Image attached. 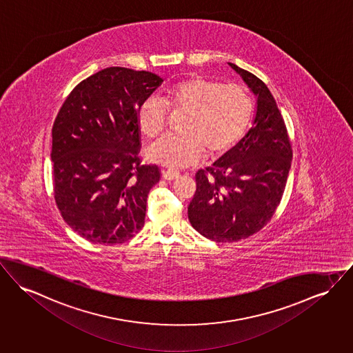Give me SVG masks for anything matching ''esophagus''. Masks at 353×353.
Instances as JSON below:
<instances>
[{
  "mask_svg": "<svg viewBox=\"0 0 353 353\" xmlns=\"http://www.w3.org/2000/svg\"><path fill=\"white\" fill-rule=\"evenodd\" d=\"M163 177L168 181H172V180H176V179L180 177V172L173 170V169H164L163 170Z\"/></svg>",
  "mask_w": 353,
  "mask_h": 353,
  "instance_id": "obj_1",
  "label": "esophagus"
}]
</instances>
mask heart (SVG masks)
Wrapping results in <instances>:
<instances>
[{
	"instance_id": "b5f03b06",
	"label": "heart",
	"mask_w": 353,
	"mask_h": 353,
	"mask_svg": "<svg viewBox=\"0 0 353 353\" xmlns=\"http://www.w3.org/2000/svg\"><path fill=\"white\" fill-rule=\"evenodd\" d=\"M168 108L188 112L185 134H165L148 148V157L159 164L183 168L199 163L205 153L221 154L236 145L248 129L253 103L237 83L224 85L204 76H190L169 86L163 99L150 94L140 104L136 119L146 137L159 136L168 121Z\"/></svg>"
}]
</instances>
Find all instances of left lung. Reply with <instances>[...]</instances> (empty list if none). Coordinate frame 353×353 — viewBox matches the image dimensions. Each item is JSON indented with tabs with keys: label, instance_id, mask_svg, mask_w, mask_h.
Here are the masks:
<instances>
[{
	"label": "left lung",
	"instance_id": "8db88e82",
	"mask_svg": "<svg viewBox=\"0 0 353 353\" xmlns=\"http://www.w3.org/2000/svg\"><path fill=\"white\" fill-rule=\"evenodd\" d=\"M257 96L248 133L213 165L196 173L188 207L192 227L217 243H236L264 228L283 197L292 144L276 101L259 77L229 63Z\"/></svg>",
	"mask_w": 353,
	"mask_h": 353
}]
</instances>
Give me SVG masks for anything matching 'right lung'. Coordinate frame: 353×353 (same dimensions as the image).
Wrapping results in <instances>:
<instances>
[{
  "label": "right lung",
  "mask_w": 353,
  "mask_h": 353,
  "mask_svg": "<svg viewBox=\"0 0 353 353\" xmlns=\"http://www.w3.org/2000/svg\"><path fill=\"white\" fill-rule=\"evenodd\" d=\"M161 83L152 72L106 68L69 93L54 120V200L65 223L93 244H121L144 227L161 172L139 157L136 113Z\"/></svg>",
  "instance_id": "1"
}]
</instances>
